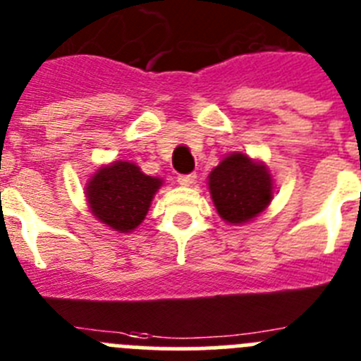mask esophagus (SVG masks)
<instances>
[{
  "label": "esophagus",
  "instance_id": "esophagus-1",
  "mask_svg": "<svg viewBox=\"0 0 361 361\" xmlns=\"http://www.w3.org/2000/svg\"><path fill=\"white\" fill-rule=\"evenodd\" d=\"M178 184H180V186H184V188H190V186H193L195 183H197V175L195 173H190V175H178Z\"/></svg>",
  "mask_w": 361,
  "mask_h": 361
}]
</instances>
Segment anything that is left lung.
I'll return each instance as SVG.
<instances>
[{
    "label": "left lung",
    "instance_id": "obj_1",
    "mask_svg": "<svg viewBox=\"0 0 361 361\" xmlns=\"http://www.w3.org/2000/svg\"><path fill=\"white\" fill-rule=\"evenodd\" d=\"M216 213L231 226L252 221L270 206L274 178L269 166L243 152H231L207 175Z\"/></svg>",
    "mask_w": 361,
    "mask_h": 361
}]
</instances>
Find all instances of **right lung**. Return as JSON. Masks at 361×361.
Wrapping results in <instances>:
<instances>
[{
	"instance_id": "1",
	"label": "right lung",
	"mask_w": 361,
	"mask_h": 361,
	"mask_svg": "<svg viewBox=\"0 0 361 361\" xmlns=\"http://www.w3.org/2000/svg\"><path fill=\"white\" fill-rule=\"evenodd\" d=\"M163 178L152 177L130 161L102 164L85 183V200L97 220L116 231L132 233L147 216Z\"/></svg>"
}]
</instances>
